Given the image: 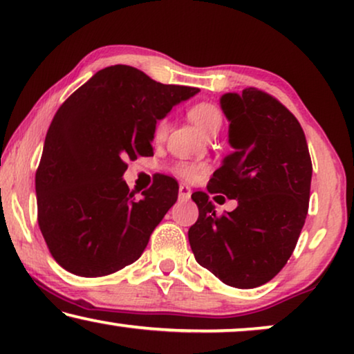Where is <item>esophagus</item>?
<instances>
[{
	"label": "esophagus",
	"mask_w": 354,
	"mask_h": 354,
	"mask_svg": "<svg viewBox=\"0 0 354 354\" xmlns=\"http://www.w3.org/2000/svg\"><path fill=\"white\" fill-rule=\"evenodd\" d=\"M190 195H192L190 187H188V185H180V187H178V198H180V200H188V198H190Z\"/></svg>",
	"instance_id": "obj_1"
}]
</instances>
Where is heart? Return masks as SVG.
Masks as SVG:
<instances>
[{
    "instance_id": "heart-1",
    "label": "heart",
    "mask_w": 354,
    "mask_h": 354,
    "mask_svg": "<svg viewBox=\"0 0 354 354\" xmlns=\"http://www.w3.org/2000/svg\"><path fill=\"white\" fill-rule=\"evenodd\" d=\"M188 118H190V120L196 125L198 130H200L203 135H206V137H214V135L219 133L222 125H224V113H222L219 106H216L214 103H206V101L193 104L192 108L188 109ZM167 130V119H159L158 122L154 124V140L166 138ZM200 164L192 161H178L176 162V166H174V172L183 178H195L198 174H200Z\"/></svg>"
}]
</instances>
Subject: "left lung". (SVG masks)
<instances>
[{
  "mask_svg": "<svg viewBox=\"0 0 354 354\" xmlns=\"http://www.w3.org/2000/svg\"><path fill=\"white\" fill-rule=\"evenodd\" d=\"M234 153L212 174L206 192H195L198 221L188 230L193 254L209 272L235 288L259 287L292 256L306 221L313 162L298 119L272 95L245 88L225 93ZM239 199L217 216L209 195Z\"/></svg>",
  "mask_w": 354,
  "mask_h": 354,
  "instance_id": "left-lung-1",
  "label": "left lung"
}]
</instances>
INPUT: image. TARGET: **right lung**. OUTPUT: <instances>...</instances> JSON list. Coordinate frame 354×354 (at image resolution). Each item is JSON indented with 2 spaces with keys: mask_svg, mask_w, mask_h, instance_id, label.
Masks as SVG:
<instances>
[{
  "mask_svg": "<svg viewBox=\"0 0 354 354\" xmlns=\"http://www.w3.org/2000/svg\"><path fill=\"white\" fill-rule=\"evenodd\" d=\"M195 86L164 85L135 67L96 72L59 106L35 174L38 225L56 263L103 277L137 261L178 196L159 174L135 200L122 180L129 159L153 154V130Z\"/></svg>",
  "mask_w": 354,
  "mask_h": 354,
  "instance_id": "1",
  "label": "right lung"
}]
</instances>
